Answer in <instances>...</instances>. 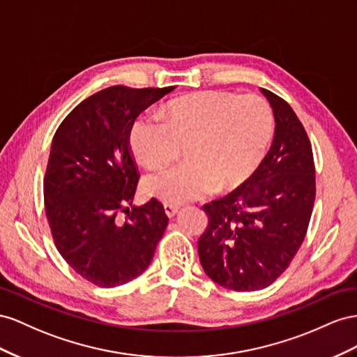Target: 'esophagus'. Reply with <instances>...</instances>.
Wrapping results in <instances>:
<instances>
[{"label": "esophagus", "mask_w": 357, "mask_h": 357, "mask_svg": "<svg viewBox=\"0 0 357 357\" xmlns=\"http://www.w3.org/2000/svg\"><path fill=\"white\" fill-rule=\"evenodd\" d=\"M179 211H181L179 206H175V205H165V212H166V215H167L169 218L175 217Z\"/></svg>", "instance_id": "1"}]
</instances>
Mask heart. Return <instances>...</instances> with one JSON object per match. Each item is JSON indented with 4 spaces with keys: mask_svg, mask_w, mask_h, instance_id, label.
I'll return each mask as SVG.
<instances>
[{
    "mask_svg": "<svg viewBox=\"0 0 357 357\" xmlns=\"http://www.w3.org/2000/svg\"><path fill=\"white\" fill-rule=\"evenodd\" d=\"M161 118L139 116L128 144L140 165L158 169L185 148V165L146 176L144 190L166 205H184L217 188L230 191L256 173L273 136V116L257 96L196 93L169 101Z\"/></svg>",
    "mask_w": 357,
    "mask_h": 357,
    "instance_id": "b5f03b06",
    "label": "heart"
}]
</instances>
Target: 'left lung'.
Listing matches in <instances>:
<instances>
[{
  "label": "left lung",
  "mask_w": 357,
  "mask_h": 357,
  "mask_svg": "<svg viewBox=\"0 0 357 357\" xmlns=\"http://www.w3.org/2000/svg\"><path fill=\"white\" fill-rule=\"evenodd\" d=\"M260 91L275 119L272 146L245 184L203 206L208 227L197 245L208 277L236 291L268 287L289 268L307 235L315 199L307 131L289 103Z\"/></svg>",
  "instance_id": "1"
}]
</instances>
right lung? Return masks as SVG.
<instances>
[{"label": "right lung", "instance_id": "add662e5", "mask_svg": "<svg viewBox=\"0 0 357 357\" xmlns=\"http://www.w3.org/2000/svg\"><path fill=\"white\" fill-rule=\"evenodd\" d=\"M173 86H110L76 106L50 145L45 208L56 250L80 277L118 287L144 273L169 218L157 199L133 205L137 172L128 135L142 110ZM128 213L117 218L119 211Z\"/></svg>", "mask_w": 357, "mask_h": 357}]
</instances>
